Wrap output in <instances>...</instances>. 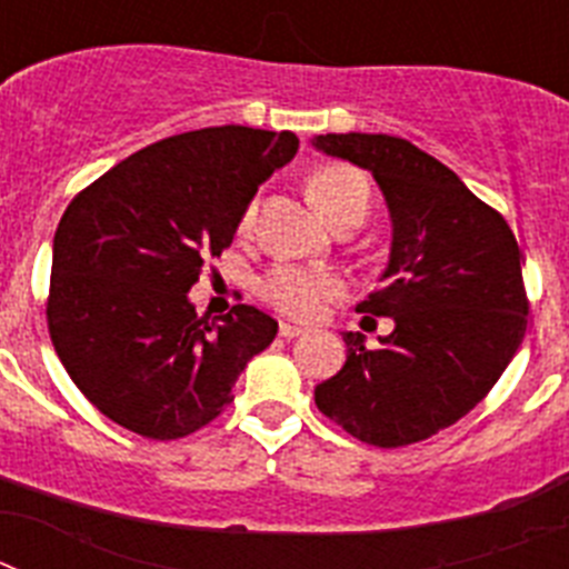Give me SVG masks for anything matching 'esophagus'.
Returning a JSON list of instances; mask_svg holds the SVG:
<instances>
[{
    "mask_svg": "<svg viewBox=\"0 0 569 569\" xmlns=\"http://www.w3.org/2000/svg\"><path fill=\"white\" fill-rule=\"evenodd\" d=\"M279 336H281V339H299V336H305V330L296 328V325H290V321H281Z\"/></svg>",
    "mask_w": 569,
    "mask_h": 569,
    "instance_id": "obj_1",
    "label": "esophagus"
}]
</instances>
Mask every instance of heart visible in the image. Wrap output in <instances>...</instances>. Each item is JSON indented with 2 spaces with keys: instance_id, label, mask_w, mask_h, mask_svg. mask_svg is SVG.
I'll return each mask as SVG.
<instances>
[{
  "instance_id": "1",
  "label": "heart",
  "mask_w": 569,
  "mask_h": 569,
  "mask_svg": "<svg viewBox=\"0 0 569 569\" xmlns=\"http://www.w3.org/2000/svg\"><path fill=\"white\" fill-rule=\"evenodd\" d=\"M313 208L328 219L333 228L341 224H361L370 210V184L365 176L350 164H325L308 182ZM253 210L244 213L241 230L250 228ZM261 299L270 308L290 319L310 321L325 310V305L345 293V284L336 273L319 268H299V264H276L259 284Z\"/></svg>"
}]
</instances>
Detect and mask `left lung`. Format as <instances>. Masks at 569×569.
<instances>
[{"label":"left lung","instance_id":"obj_1","mask_svg":"<svg viewBox=\"0 0 569 569\" xmlns=\"http://www.w3.org/2000/svg\"><path fill=\"white\" fill-rule=\"evenodd\" d=\"M316 150L370 170L393 241L361 313L393 333L367 350L345 333L347 361L316 387V407L376 447H405L456 425L499 381L527 330L521 250L499 210L450 168L387 133L316 136Z\"/></svg>","mask_w":569,"mask_h":569}]
</instances>
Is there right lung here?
Here are the masks:
<instances>
[{
	"mask_svg": "<svg viewBox=\"0 0 569 569\" xmlns=\"http://www.w3.org/2000/svg\"><path fill=\"white\" fill-rule=\"evenodd\" d=\"M296 150L290 130H190L128 156L68 204L53 236L48 330L99 413L170 441L233 401L236 379L279 325L250 305L208 321L188 290Z\"/></svg>",
	"mask_w": 569,
	"mask_h": 569,
	"instance_id": "right-lung-1",
	"label": "right lung"
}]
</instances>
